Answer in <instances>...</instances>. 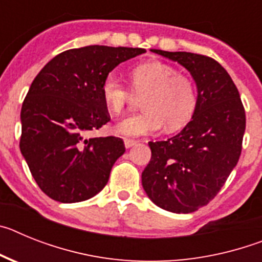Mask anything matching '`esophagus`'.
<instances>
[{
	"mask_svg": "<svg viewBox=\"0 0 262 262\" xmlns=\"http://www.w3.org/2000/svg\"><path fill=\"white\" fill-rule=\"evenodd\" d=\"M136 144H138L136 140H133V139H124V145H126V148H131Z\"/></svg>",
	"mask_w": 262,
	"mask_h": 262,
	"instance_id": "34e87169",
	"label": "esophagus"
}]
</instances>
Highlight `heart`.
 <instances>
[{
	"instance_id": "1",
	"label": "heart",
	"mask_w": 262,
	"mask_h": 262,
	"mask_svg": "<svg viewBox=\"0 0 262 262\" xmlns=\"http://www.w3.org/2000/svg\"><path fill=\"white\" fill-rule=\"evenodd\" d=\"M134 93L143 96L140 114L119 122L114 131L120 136L136 138L157 133L165 124L168 131L184 127L196 107V90L189 76L160 61L144 62L129 72ZM106 107L114 115L126 110L133 98L128 88L114 75H107L101 86Z\"/></svg>"
}]
</instances>
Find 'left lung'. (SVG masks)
<instances>
[{"label": "left lung", "instance_id": "obj_1", "mask_svg": "<svg viewBox=\"0 0 262 262\" xmlns=\"http://www.w3.org/2000/svg\"><path fill=\"white\" fill-rule=\"evenodd\" d=\"M177 61L196 84V107L181 133L149 142L152 156L142 184L152 202L166 211L189 214L219 193L242 154L245 111L226 69L209 56L151 50Z\"/></svg>", "mask_w": 262, "mask_h": 262}]
</instances>
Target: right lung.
I'll return each mask as SVG.
<instances>
[{
	"instance_id": "obj_1",
	"label": "right lung",
	"mask_w": 262,
	"mask_h": 262,
	"mask_svg": "<svg viewBox=\"0 0 262 262\" xmlns=\"http://www.w3.org/2000/svg\"><path fill=\"white\" fill-rule=\"evenodd\" d=\"M144 48L88 46L59 53L38 73L20 110L19 148L41 191L61 203L86 201L107 184L124 154L115 136L90 138L110 120L101 86Z\"/></svg>"
}]
</instances>
